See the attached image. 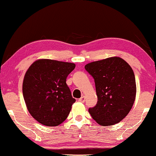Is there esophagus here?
<instances>
[{"label":"esophagus","mask_w":156,"mask_h":156,"mask_svg":"<svg viewBox=\"0 0 156 156\" xmlns=\"http://www.w3.org/2000/svg\"><path fill=\"white\" fill-rule=\"evenodd\" d=\"M79 101H80V102H82V103H84V102L85 101V99H84V96H82V97L80 98L79 99Z\"/></svg>","instance_id":"34e87169"}]
</instances>
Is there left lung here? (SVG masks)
I'll use <instances>...</instances> for the list:
<instances>
[{
	"mask_svg": "<svg viewBox=\"0 0 156 156\" xmlns=\"http://www.w3.org/2000/svg\"><path fill=\"white\" fill-rule=\"evenodd\" d=\"M86 71L95 80L98 103L89 113L101 126L120 122L132 109L136 96L135 76L124 59L111 57L87 63Z\"/></svg>",
	"mask_w": 156,
	"mask_h": 156,
	"instance_id": "8db88e82",
	"label": "left lung"
}]
</instances>
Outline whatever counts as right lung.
<instances>
[{
	"label": "right lung",
	"instance_id": "add662e5",
	"mask_svg": "<svg viewBox=\"0 0 156 156\" xmlns=\"http://www.w3.org/2000/svg\"><path fill=\"white\" fill-rule=\"evenodd\" d=\"M74 68L73 63L40 59L27 71L23 96L29 112L40 124L58 126L68 117L76 100L66 81Z\"/></svg>",
	"mask_w": 156,
	"mask_h": 156
}]
</instances>
